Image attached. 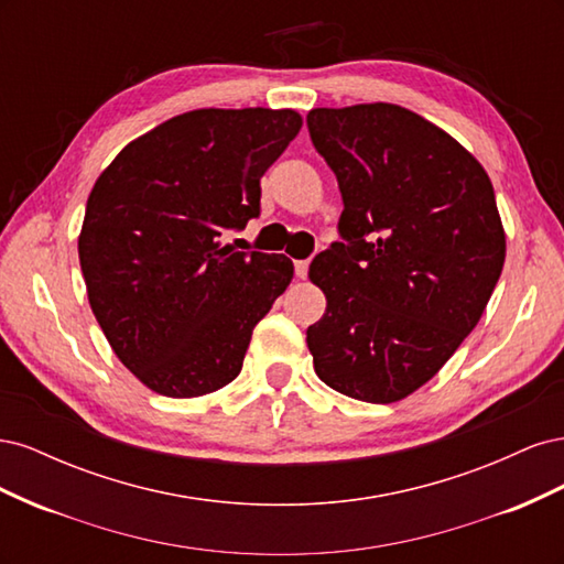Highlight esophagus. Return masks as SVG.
<instances>
[{"instance_id":"obj_1","label":"esophagus","mask_w":564,"mask_h":564,"mask_svg":"<svg viewBox=\"0 0 564 564\" xmlns=\"http://www.w3.org/2000/svg\"><path fill=\"white\" fill-rule=\"evenodd\" d=\"M294 270H296L299 280H305V278H308V261H296Z\"/></svg>"}]
</instances>
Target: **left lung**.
<instances>
[{"mask_svg":"<svg viewBox=\"0 0 564 564\" xmlns=\"http://www.w3.org/2000/svg\"><path fill=\"white\" fill-rule=\"evenodd\" d=\"M308 131L344 197V242L308 272L327 296L305 332L315 373L355 400H404L464 344L501 278L491 181L447 131L392 104L315 108Z\"/></svg>","mask_w":564,"mask_h":564,"instance_id":"obj_1","label":"left lung"}]
</instances>
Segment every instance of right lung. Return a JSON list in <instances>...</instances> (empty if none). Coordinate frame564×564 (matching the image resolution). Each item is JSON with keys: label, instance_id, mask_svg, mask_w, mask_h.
I'll return each instance as SVG.
<instances>
[{"label": "right lung", "instance_id": "add662e5", "mask_svg": "<svg viewBox=\"0 0 564 564\" xmlns=\"http://www.w3.org/2000/svg\"><path fill=\"white\" fill-rule=\"evenodd\" d=\"M301 124L296 110H191L131 141L94 183L77 242L91 311L119 362L160 395L228 386L292 282L284 253L220 237L259 216L261 176Z\"/></svg>", "mask_w": 564, "mask_h": 564}]
</instances>
